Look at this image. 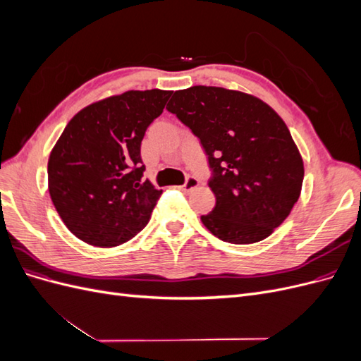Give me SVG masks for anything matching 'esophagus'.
<instances>
[{
	"mask_svg": "<svg viewBox=\"0 0 361 361\" xmlns=\"http://www.w3.org/2000/svg\"><path fill=\"white\" fill-rule=\"evenodd\" d=\"M195 187H199V179L194 178V176H188L187 180H185V183L180 187V190H182L183 192H190V191H192Z\"/></svg>",
	"mask_w": 361,
	"mask_h": 361,
	"instance_id": "esophagus-1",
	"label": "esophagus"
}]
</instances>
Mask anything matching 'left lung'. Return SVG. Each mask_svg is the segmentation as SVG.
Returning a JSON list of instances; mask_svg holds the SVG:
<instances>
[{"instance_id":"1","label":"left lung","mask_w":361,"mask_h":361,"mask_svg":"<svg viewBox=\"0 0 361 361\" xmlns=\"http://www.w3.org/2000/svg\"><path fill=\"white\" fill-rule=\"evenodd\" d=\"M167 110L200 140L211 169L215 207L202 215L224 243L268 238L297 203L304 166L288 126L255 96L221 87L174 92Z\"/></svg>"}]
</instances>
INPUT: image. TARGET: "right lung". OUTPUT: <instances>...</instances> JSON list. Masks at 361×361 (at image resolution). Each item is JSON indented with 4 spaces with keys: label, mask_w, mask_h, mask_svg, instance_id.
<instances>
[{
    "label": "right lung",
    "mask_w": 361,
    "mask_h": 361,
    "mask_svg": "<svg viewBox=\"0 0 361 361\" xmlns=\"http://www.w3.org/2000/svg\"><path fill=\"white\" fill-rule=\"evenodd\" d=\"M171 92L130 90L85 106L48 161V187L63 223L81 241L116 247L143 231L162 191L143 179L141 140Z\"/></svg>",
    "instance_id": "add662e5"
}]
</instances>
